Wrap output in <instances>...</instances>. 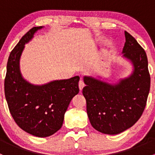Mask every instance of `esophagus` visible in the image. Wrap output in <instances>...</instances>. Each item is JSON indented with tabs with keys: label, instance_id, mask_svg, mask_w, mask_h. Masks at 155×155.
I'll use <instances>...</instances> for the list:
<instances>
[{
	"label": "esophagus",
	"instance_id": "34e87169",
	"mask_svg": "<svg viewBox=\"0 0 155 155\" xmlns=\"http://www.w3.org/2000/svg\"><path fill=\"white\" fill-rule=\"evenodd\" d=\"M84 86H85V84H84L83 81H82V80L79 81V90L82 91V88H83V87H84Z\"/></svg>",
	"mask_w": 155,
	"mask_h": 155
}]
</instances>
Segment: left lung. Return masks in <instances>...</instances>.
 Returning <instances> with one entry per match:
<instances>
[{
  "label": "left lung",
  "mask_w": 155,
  "mask_h": 155,
  "mask_svg": "<svg viewBox=\"0 0 155 155\" xmlns=\"http://www.w3.org/2000/svg\"><path fill=\"white\" fill-rule=\"evenodd\" d=\"M122 57L132 64V73L116 83L83 77L82 94L92 127L99 132L115 135L131 127L141 117L150 90L146 53L134 37L124 31ZM102 79V78H101Z\"/></svg>",
  "instance_id": "left-lung-1"
}]
</instances>
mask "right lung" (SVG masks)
Segmentation results:
<instances>
[{
	"mask_svg": "<svg viewBox=\"0 0 155 155\" xmlns=\"http://www.w3.org/2000/svg\"><path fill=\"white\" fill-rule=\"evenodd\" d=\"M43 26L28 31L11 51L4 92L11 115L20 128L37 137H47L62 127L70 101L79 92V76L34 85L23 78L19 61L25 45Z\"/></svg>",
	"mask_w": 155,
	"mask_h": 155,
	"instance_id": "add662e5",
	"label": "right lung"
}]
</instances>
